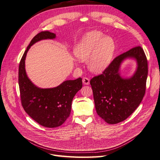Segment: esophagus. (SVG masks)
<instances>
[{"instance_id": "obj_1", "label": "esophagus", "mask_w": 160, "mask_h": 160, "mask_svg": "<svg viewBox=\"0 0 160 160\" xmlns=\"http://www.w3.org/2000/svg\"><path fill=\"white\" fill-rule=\"evenodd\" d=\"M82 83L84 84H86V85H88L90 84V79L88 78H83Z\"/></svg>"}]
</instances>
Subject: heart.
<instances>
[{
	"instance_id": "obj_1",
	"label": "heart",
	"mask_w": 160,
	"mask_h": 160,
	"mask_svg": "<svg viewBox=\"0 0 160 160\" xmlns=\"http://www.w3.org/2000/svg\"><path fill=\"white\" fill-rule=\"evenodd\" d=\"M116 49L114 39L99 31L88 33L74 50V55L81 61L88 60L91 72L99 73L110 64Z\"/></svg>"
}]
</instances>
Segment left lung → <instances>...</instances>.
Here are the masks:
<instances>
[{
    "mask_svg": "<svg viewBox=\"0 0 160 160\" xmlns=\"http://www.w3.org/2000/svg\"><path fill=\"white\" fill-rule=\"evenodd\" d=\"M134 58L138 68L134 76L123 79L118 73L120 63ZM148 62L141 46H136L116 57L108 67L90 80L97 113L108 124L125 120L138 107L146 90Z\"/></svg>",
    "mask_w": 160,
    "mask_h": 160,
    "instance_id": "left-lung-1",
    "label": "left lung"
}]
</instances>
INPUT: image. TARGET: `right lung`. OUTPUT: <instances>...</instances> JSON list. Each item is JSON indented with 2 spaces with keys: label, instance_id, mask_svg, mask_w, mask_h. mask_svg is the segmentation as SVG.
<instances>
[{
  "label": "right lung",
  "instance_id": "obj_1",
  "mask_svg": "<svg viewBox=\"0 0 160 160\" xmlns=\"http://www.w3.org/2000/svg\"><path fill=\"white\" fill-rule=\"evenodd\" d=\"M55 38V34L41 32L37 34L28 45L18 67L19 85L22 106L26 113L39 125L55 128L62 125L69 117L72 102L76 93L82 88V79L65 81L52 88H40L28 79L25 70V59L30 47L42 39Z\"/></svg>",
  "mask_w": 160,
  "mask_h": 160
}]
</instances>
